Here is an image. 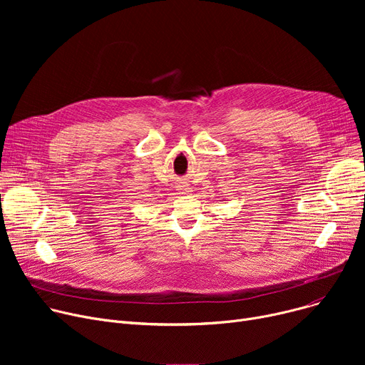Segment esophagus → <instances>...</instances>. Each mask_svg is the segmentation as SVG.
<instances>
[{"label": "esophagus", "instance_id": "obj_1", "mask_svg": "<svg viewBox=\"0 0 365 365\" xmlns=\"http://www.w3.org/2000/svg\"><path fill=\"white\" fill-rule=\"evenodd\" d=\"M178 189H179V192H182V194H189L190 192V187H189V185L187 183H178Z\"/></svg>", "mask_w": 365, "mask_h": 365}]
</instances>
